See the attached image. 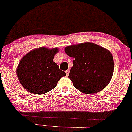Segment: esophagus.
I'll use <instances>...</instances> for the list:
<instances>
[{
    "label": "esophagus",
    "mask_w": 132,
    "mask_h": 132,
    "mask_svg": "<svg viewBox=\"0 0 132 132\" xmlns=\"http://www.w3.org/2000/svg\"><path fill=\"white\" fill-rule=\"evenodd\" d=\"M65 72H66V76H68V75H69V70H66V71H65Z\"/></svg>",
    "instance_id": "34e87169"
}]
</instances>
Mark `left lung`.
Masks as SVG:
<instances>
[{
  "label": "left lung",
  "mask_w": 132,
  "mask_h": 132,
  "mask_svg": "<svg viewBox=\"0 0 132 132\" xmlns=\"http://www.w3.org/2000/svg\"><path fill=\"white\" fill-rule=\"evenodd\" d=\"M68 56L74 58L69 77L76 89L91 94L108 85L114 72V60L109 50L91 42L68 46Z\"/></svg>",
  "instance_id": "1"
}]
</instances>
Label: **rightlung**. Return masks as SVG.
I'll list each match as a JSON object with an SVG mask.
<instances>
[{"instance_id":"obj_1","label":"right lung","mask_w":132,"mask_h":132,"mask_svg":"<svg viewBox=\"0 0 132 132\" xmlns=\"http://www.w3.org/2000/svg\"><path fill=\"white\" fill-rule=\"evenodd\" d=\"M58 49L45 47L29 52L21 60L16 72L19 81L28 92L42 95L53 89L66 73L53 61Z\"/></svg>"}]
</instances>
